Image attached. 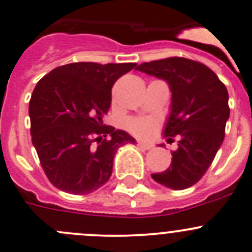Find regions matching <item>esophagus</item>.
I'll use <instances>...</instances> for the list:
<instances>
[{"instance_id":"esophagus-1","label":"esophagus","mask_w":252,"mask_h":252,"mask_svg":"<svg viewBox=\"0 0 252 252\" xmlns=\"http://www.w3.org/2000/svg\"><path fill=\"white\" fill-rule=\"evenodd\" d=\"M137 144H138V147L143 148V149H145V150H149V149H152V148H153V144H150V143L142 142V140H138Z\"/></svg>"}]
</instances>
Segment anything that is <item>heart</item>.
I'll use <instances>...</instances> for the list:
<instances>
[{
    "label": "heart",
    "instance_id": "1",
    "mask_svg": "<svg viewBox=\"0 0 252 252\" xmlns=\"http://www.w3.org/2000/svg\"><path fill=\"white\" fill-rule=\"evenodd\" d=\"M126 126L129 130L138 137L149 138L158 128V121L154 118H134L128 121Z\"/></svg>",
    "mask_w": 252,
    "mask_h": 252
}]
</instances>
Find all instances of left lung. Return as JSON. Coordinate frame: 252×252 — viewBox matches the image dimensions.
<instances>
[{"instance_id": "1", "label": "left lung", "mask_w": 252, "mask_h": 252, "mask_svg": "<svg viewBox=\"0 0 252 252\" xmlns=\"http://www.w3.org/2000/svg\"><path fill=\"white\" fill-rule=\"evenodd\" d=\"M137 70L164 79L171 92L163 135L169 142L176 137L178 149L171 153L170 166L152 178L173 190L192 187L206 173L225 138L230 115L226 87L205 64L183 57L142 63Z\"/></svg>"}]
</instances>
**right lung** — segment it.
<instances>
[{"label": "right lung", "instance_id": "obj_1", "mask_svg": "<svg viewBox=\"0 0 252 252\" xmlns=\"http://www.w3.org/2000/svg\"><path fill=\"white\" fill-rule=\"evenodd\" d=\"M137 63L78 62L61 65L37 83L30 100L31 135L41 165L57 189L95 191L109 180L119 147L135 143L103 124L117 79Z\"/></svg>", "mask_w": 252, "mask_h": 252}]
</instances>
